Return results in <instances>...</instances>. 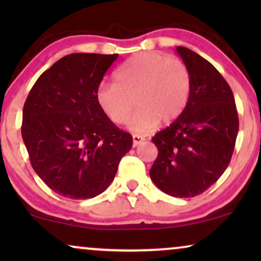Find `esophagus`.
Here are the masks:
<instances>
[{"instance_id":"obj_1","label":"esophagus","mask_w":261,"mask_h":261,"mask_svg":"<svg viewBox=\"0 0 261 261\" xmlns=\"http://www.w3.org/2000/svg\"><path fill=\"white\" fill-rule=\"evenodd\" d=\"M144 140H145V139L140 137V135H137V134L133 135V145L134 146H138L139 144H140V142H142Z\"/></svg>"}]
</instances>
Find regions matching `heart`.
Masks as SVG:
<instances>
[{
  "mask_svg": "<svg viewBox=\"0 0 261 261\" xmlns=\"http://www.w3.org/2000/svg\"><path fill=\"white\" fill-rule=\"evenodd\" d=\"M191 74L179 59L159 52H141L127 60L115 72V83L103 82L96 89V102L103 114L116 124L128 121L138 134L153 129L160 121L169 123L183 112L190 97Z\"/></svg>",
  "mask_w": 261,
  "mask_h": 261,
  "instance_id": "obj_1",
  "label": "heart"
}]
</instances>
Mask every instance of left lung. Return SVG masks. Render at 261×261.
Here are the masks:
<instances>
[{"label": "left lung", "instance_id": "8db88e82", "mask_svg": "<svg viewBox=\"0 0 261 261\" xmlns=\"http://www.w3.org/2000/svg\"><path fill=\"white\" fill-rule=\"evenodd\" d=\"M176 52L190 71V97L177 120L153 137L159 153L149 177L165 194L189 198L212 187L229 165L239 117L219 71L187 47Z\"/></svg>", "mask_w": 261, "mask_h": 261}]
</instances>
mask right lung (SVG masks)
Here are the masks:
<instances>
[{"instance_id":"obj_1","label":"right lung","mask_w":261,"mask_h":261,"mask_svg":"<svg viewBox=\"0 0 261 261\" xmlns=\"http://www.w3.org/2000/svg\"><path fill=\"white\" fill-rule=\"evenodd\" d=\"M119 55L72 53L46 70L28 95L22 139L42 181L64 197L92 198L114 180L133 146L96 102V89Z\"/></svg>"}]
</instances>
